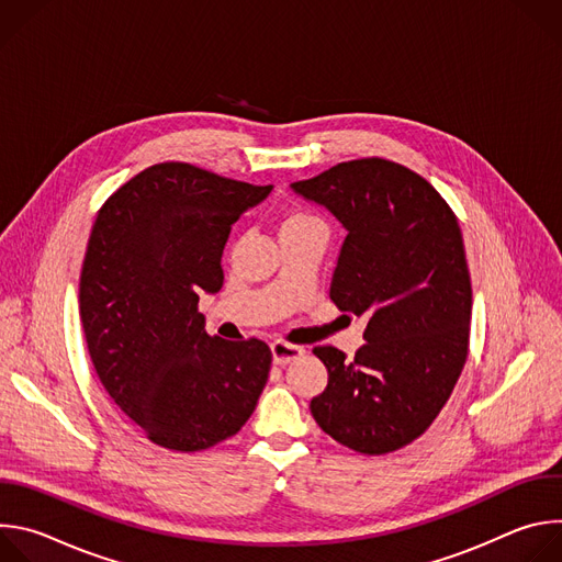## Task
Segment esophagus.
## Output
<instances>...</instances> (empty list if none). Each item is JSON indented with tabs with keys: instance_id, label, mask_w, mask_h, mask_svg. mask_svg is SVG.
<instances>
[{
	"instance_id": "obj_1",
	"label": "esophagus",
	"mask_w": 562,
	"mask_h": 562,
	"mask_svg": "<svg viewBox=\"0 0 562 562\" xmlns=\"http://www.w3.org/2000/svg\"><path fill=\"white\" fill-rule=\"evenodd\" d=\"M271 353H273V364L284 367V364L297 360V358L304 353V349L297 347V345H289V342L276 340V342L271 345Z\"/></svg>"
}]
</instances>
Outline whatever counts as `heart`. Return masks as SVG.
Segmentation results:
<instances>
[{"mask_svg": "<svg viewBox=\"0 0 562 562\" xmlns=\"http://www.w3.org/2000/svg\"><path fill=\"white\" fill-rule=\"evenodd\" d=\"M311 222H319L317 217H313L311 213H306V211H293V213H289L286 217H284V222H282V228H289V226H302V224H311Z\"/></svg>", "mask_w": 562, "mask_h": 562, "instance_id": "obj_1", "label": "heart"}]
</instances>
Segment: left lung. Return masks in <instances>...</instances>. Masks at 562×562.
Masks as SVG:
<instances>
[{"label": "left lung", "instance_id": "obj_1", "mask_svg": "<svg viewBox=\"0 0 562 562\" xmlns=\"http://www.w3.org/2000/svg\"><path fill=\"white\" fill-rule=\"evenodd\" d=\"M291 189L345 226L329 295L367 317L351 360L336 347L313 349L329 382L311 414L353 451H395L436 420L467 360L471 280L458 220L425 178L380 157Z\"/></svg>", "mask_w": 562, "mask_h": 562}]
</instances>
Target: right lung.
Masks as SVG:
<instances>
[{
  "instance_id": "add662e5",
  "label": "right lung",
  "mask_w": 562,
  "mask_h": 562,
  "mask_svg": "<svg viewBox=\"0 0 562 562\" xmlns=\"http://www.w3.org/2000/svg\"><path fill=\"white\" fill-rule=\"evenodd\" d=\"M271 191L165 162L128 180L98 213L79 317L100 382L159 447L209 449L256 412L271 349L256 338H211L198 302L222 289L231 224Z\"/></svg>"
}]
</instances>
